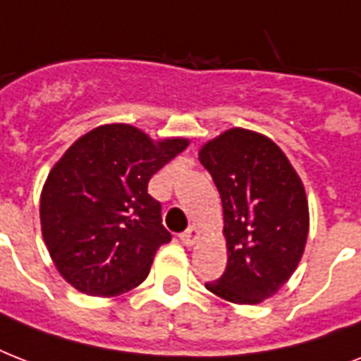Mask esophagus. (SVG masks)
<instances>
[{
  "mask_svg": "<svg viewBox=\"0 0 361 361\" xmlns=\"http://www.w3.org/2000/svg\"><path fill=\"white\" fill-rule=\"evenodd\" d=\"M198 238H200V232H198V228H197V226H191V228H187V231L181 234L180 240L183 241L185 245L191 247V245H195V243H197Z\"/></svg>",
  "mask_w": 361,
  "mask_h": 361,
  "instance_id": "34e87169",
  "label": "esophagus"
}]
</instances>
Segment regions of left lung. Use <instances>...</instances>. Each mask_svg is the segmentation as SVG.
Returning <instances> with one entry per match:
<instances>
[{"instance_id": "8db88e82", "label": "left lung", "mask_w": 361, "mask_h": 361, "mask_svg": "<svg viewBox=\"0 0 361 361\" xmlns=\"http://www.w3.org/2000/svg\"><path fill=\"white\" fill-rule=\"evenodd\" d=\"M198 159L221 195L228 252L225 274L206 288L226 302L260 303L290 279L305 249L302 180L274 140L241 127L206 142Z\"/></svg>"}]
</instances>
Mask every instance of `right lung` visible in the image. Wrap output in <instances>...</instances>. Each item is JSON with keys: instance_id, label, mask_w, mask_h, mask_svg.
<instances>
[{"instance_id": "1", "label": "right lung", "mask_w": 361, "mask_h": 361, "mask_svg": "<svg viewBox=\"0 0 361 361\" xmlns=\"http://www.w3.org/2000/svg\"><path fill=\"white\" fill-rule=\"evenodd\" d=\"M187 146V138L153 142L127 123L101 125L54 164L41 192V231L69 285L112 298L146 279L172 238L147 183Z\"/></svg>"}]
</instances>
